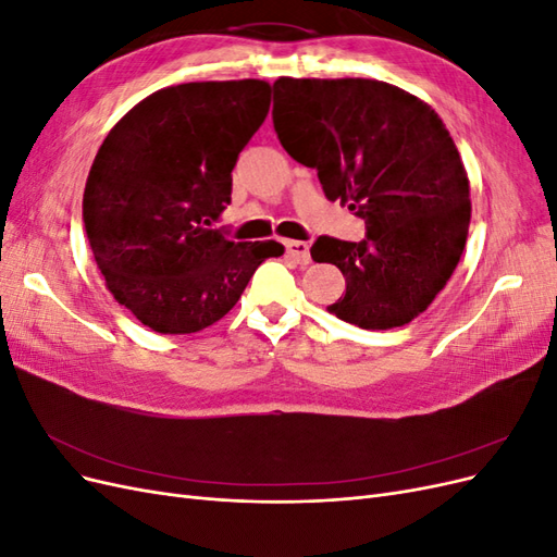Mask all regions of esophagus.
Here are the masks:
<instances>
[{
	"label": "esophagus",
	"instance_id": "1",
	"mask_svg": "<svg viewBox=\"0 0 557 557\" xmlns=\"http://www.w3.org/2000/svg\"><path fill=\"white\" fill-rule=\"evenodd\" d=\"M285 256L293 258L297 264H309L311 252L305 242H285Z\"/></svg>",
	"mask_w": 557,
	"mask_h": 557
}]
</instances>
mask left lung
Instances as JSON below:
<instances>
[{"label": "left lung", "instance_id": "obj_1", "mask_svg": "<svg viewBox=\"0 0 557 557\" xmlns=\"http://www.w3.org/2000/svg\"><path fill=\"white\" fill-rule=\"evenodd\" d=\"M274 129L330 201L364 221L362 242L318 237L315 262L342 269L330 313L362 330L411 323L444 290L469 232V181L442 117L372 78H278Z\"/></svg>", "mask_w": 557, "mask_h": 557}]
</instances>
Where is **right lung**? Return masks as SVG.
I'll return each instance as SVG.
<instances>
[{
  "mask_svg": "<svg viewBox=\"0 0 557 557\" xmlns=\"http://www.w3.org/2000/svg\"><path fill=\"white\" fill-rule=\"evenodd\" d=\"M269 83L205 81L158 90L99 146L83 223L117 305L160 334H190L237 305L276 242H232L213 221L232 170L269 113Z\"/></svg>",
  "mask_w": 557,
  "mask_h": 557,
  "instance_id": "right-lung-1",
  "label": "right lung"
}]
</instances>
